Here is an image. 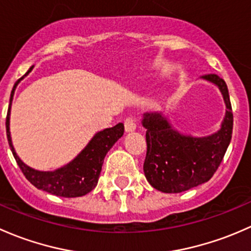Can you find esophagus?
<instances>
[{
	"label": "esophagus",
	"instance_id": "esophagus-1",
	"mask_svg": "<svg viewBox=\"0 0 251 251\" xmlns=\"http://www.w3.org/2000/svg\"><path fill=\"white\" fill-rule=\"evenodd\" d=\"M138 125V118L136 117H126L125 121V129L126 133H131L136 129Z\"/></svg>",
	"mask_w": 251,
	"mask_h": 251
}]
</instances>
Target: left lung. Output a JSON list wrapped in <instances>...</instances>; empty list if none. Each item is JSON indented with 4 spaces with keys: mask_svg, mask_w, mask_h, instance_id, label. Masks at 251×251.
Returning a JSON list of instances; mask_svg holds the SVG:
<instances>
[{
    "mask_svg": "<svg viewBox=\"0 0 251 251\" xmlns=\"http://www.w3.org/2000/svg\"><path fill=\"white\" fill-rule=\"evenodd\" d=\"M202 78L216 84L224 97L226 115L220 130L203 138L183 135L159 112H146L141 122L146 128L145 176L152 187L164 193L183 192L209 181L231 143L233 113L226 82L215 74Z\"/></svg>",
    "mask_w": 251,
    "mask_h": 251,
    "instance_id": "8db88e82",
    "label": "left lung"
}]
</instances>
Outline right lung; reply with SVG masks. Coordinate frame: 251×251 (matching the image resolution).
<instances>
[{
    "instance_id": "add662e5",
    "label": "right lung",
    "mask_w": 251,
    "mask_h": 251,
    "mask_svg": "<svg viewBox=\"0 0 251 251\" xmlns=\"http://www.w3.org/2000/svg\"><path fill=\"white\" fill-rule=\"evenodd\" d=\"M32 68L33 66H31L29 71L22 78L15 82L12 93H10L9 107L6 118L7 139H8L9 147L12 150L15 161H17L18 165L22 169L23 174L38 190L46 191L50 195L59 196V197H81V196L89 193L97 186L99 175L101 173V167L102 163H104L105 156L110 151L111 147L115 145L116 141L123 135L125 126H123V123H118L112 128H106L95 134L92 140L89 141V144L84 147L83 151L74 161L64 165L63 168H59L54 172H40V170H35L30 168L15 153L12 139H10L9 116L10 105H12L15 87L26 75H29Z\"/></svg>"
}]
</instances>
